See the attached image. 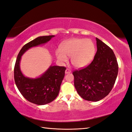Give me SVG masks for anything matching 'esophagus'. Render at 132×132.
Here are the masks:
<instances>
[{"mask_svg": "<svg viewBox=\"0 0 132 132\" xmlns=\"http://www.w3.org/2000/svg\"><path fill=\"white\" fill-rule=\"evenodd\" d=\"M71 71L70 69H67L66 70V71H65V73L66 74H67V73H71Z\"/></svg>", "mask_w": 132, "mask_h": 132, "instance_id": "34e87169", "label": "esophagus"}]
</instances>
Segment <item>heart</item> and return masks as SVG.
<instances>
[{
  "instance_id": "heart-1",
  "label": "heart",
  "mask_w": 132,
  "mask_h": 132,
  "mask_svg": "<svg viewBox=\"0 0 132 132\" xmlns=\"http://www.w3.org/2000/svg\"><path fill=\"white\" fill-rule=\"evenodd\" d=\"M95 47L92 39L89 38H72L63 42L60 51H56L57 60L66 62L71 57V62L76 67H82L92 61L95 55Z\"/></svg>"
}]
</instances>
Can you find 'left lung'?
<instances>
[{
  "label": "left lung",
  "instance_id": "1",
  "mask_svg": "<svg viewBox=\"0 0 132 132\" xmlns=\"http://www.w3.org/2000/svg\"><path fill=\"white\" fill-rule=\"evenodd\" d=\"M97 51L90 64L72 72L74 85L82 99L97 101L113 89L118 72V64L113 50L96 38Z\"/></svg>",
  "mask_w": 132,
  "mask_h": 132
}]
</instances>
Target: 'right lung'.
<instances>
[{
	"mask_svg": "<svg viewBox=\"0 0 132 132\" xmlns=\"http://www.w3.org/2000/svg\"><path fill=\"white\" fill-rule=\"evenodd\" d=\"M53 37L55 36L38 37L26 44L19 51L14 66V80L20 93L29 102L39 105L50 103L56 98L66 68L64 66H51L39 77L31 79L23 75L20 69V61L23 54L28 49L46 43Z\"/></svg>",
	"mask_w": 132,
	"mask_h": 132,
	"instance_id": "1",
	"label": "right lung"
}]
</instances>
